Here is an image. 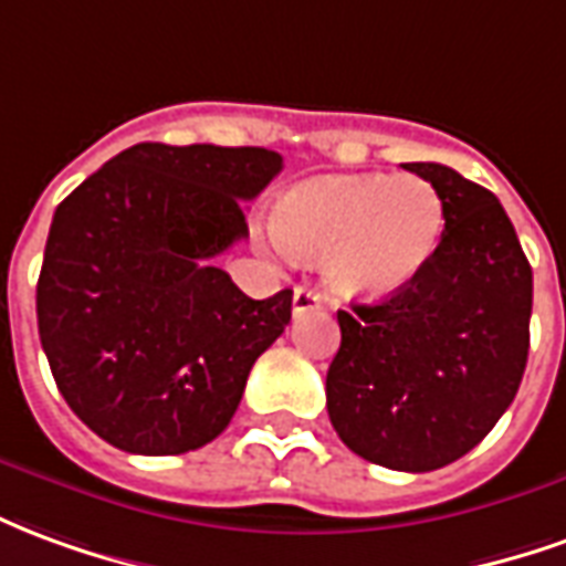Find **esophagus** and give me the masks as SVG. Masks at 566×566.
<instances>
[{
  "mask_svg": "<svg viewBox=\"0 0 566 566\" xmlns=\"http://www.w3.org/2000/svg\"><path fill=\"white\" fill-rule=\"evenodd\" d=\"M323 307V298H319V292L311 290V286H298L295 295H292V314L302 316L307 311H319Z\"/></svg>",
  "mask_w": 566,
  "mask_h": 566,
  "instance_id": "esophagus-1",
  "label": "esophagus"
}]
</instances>
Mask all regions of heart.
Listing matches in <instances>:
<instances>
[{
  "mask_svg": "<svg viewBox=\"0 0 566 566\" xmlns=\"http://www.w3.org/2000/svg\"><path fill=\"white\" fill-rule=\"evenodd\" d=\"M271 231L283 252L319 259L335 295L384 302L432 262L444 234V200L418 174L319 176L276 200Z\"/></svg>",
  "mask_w": 566,
  "mask_h": 566,
  "instance_id": "obj_1",
  "label": "heart"
}]
</instances>
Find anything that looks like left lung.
<instances>
[{"label": "left lung", "instance_id": "left-lung-1", "mask_svg": "<svg viewBox=\"0 0 566 566\" xmlns=\"http://www.w3.org/2000/svg\"><path fill=\"white\" fill-rule=\"evenodd\" d=\"M405 170L442 195V243L408 290L338 311L326 408L354 454L430 472L472 451L515 399L531 347L533 271L488 188L444 164Z\"/></svg>", "mask_w": 566, "mask_h": 566}]
</instances>
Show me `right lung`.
I'll return each instance as SVG.
<instances>
[{
	"instance_id": "1",
	"label": "right lung",
	"mask_w": 566,
	"mask_h": 566,
	"mask_svg": "<svg viewBox=\"0 0 566 566\" xmlns=\"http://www.w3.org/2000/svg\"><path fill=\"white\" fill-rule=\"evenodd\" d=\"M283 170L255 146L139 143L54 212L39 338L72 411L122 451L186 454L226 430L252 363L290 326L292 290L255 302L212 259L243 200Z\"/></svg>"
}]
</instances>
